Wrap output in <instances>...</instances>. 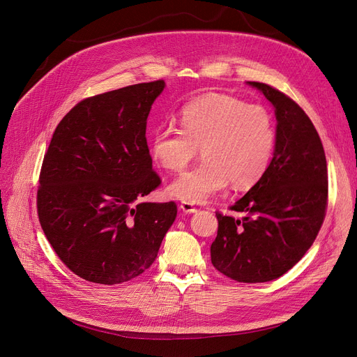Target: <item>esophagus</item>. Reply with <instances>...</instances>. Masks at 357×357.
I'll return each instance as SVG.
<instances>
[{
  "label": "esophagus",
  "instance_id": "esophagus-1",
  "mask_svg": "<svg viewBox=\"0 0 357 357\" xmlns=\"http://www.w3.org/2000/svg\"><path fill=\"white\" fill-rule=\"evenodd\" d=\"M180 209H181L184 213H195V212H197V209L192 205V203H188V202H181Z\"/></svg>",
  "mask_w": 357,
  "mask_h": 357
}]
</instances>
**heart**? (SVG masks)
<instances>
[{
  "instance_id": "heart-1",
  "label": "heart",
  "mask_w": 357,
  "mask_h": 357,
  "mask_svg": "<svg viewBox=\"0 0 357 357\" xmlns=\"http://www.w3.org/2000/svg\"><path fill=\"white\" fill-rule=\"evenodd\" d=\"M181 130L152 133L149 151L157 165L181 173L200 149L203 161L169 184L168 193L188 203H205L231 183L234 189L257 184L271 162L276 130L271 114L234 96H202L181 112Z\"/></svg>"
}]
</instances>
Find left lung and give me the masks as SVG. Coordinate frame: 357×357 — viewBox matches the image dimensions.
Listing matches in <instances>:
<instances>
[{
	"instance_id": "8db88e82",
	"label": "left lung",
	"mask_w": 357,
	"mask_h": 357,
	"mask_svg": "<svg viewBox=\"0 0 357 357\" xmlns=\"http://www.w3.org/2000/svg\"><path fill=\"white\" fill-rule=\"evenodd\" d=\"M247 84L275 109V152L263 178L231 206L245 216L216 213L211 260L236 282L261 283L291 270L315 241L326 216L328 176L324 148L307 113L267 84Z\"/></svg>"
}]
</instances>
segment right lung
I'll return each mask as SVG.
<instances>
[{
	"mask_svg": "<svg viewBox=\"0 0 357 357\" xmlns=\"http://www.w3.org/2000/svg\"><path fill=\"white\" fill-rule=\"evenodd\" d=\"M164 89L158 79L79 101L45 154L42 229L63 264L89 282L117 284L142 275L177 216L174 202H141L161 184L145 132Z\"/></svg>",
	"mask_w": 357,
	"mask_h": 357,
	"instance_id": "1",
	"label": "right lung"
}]
</instances>
